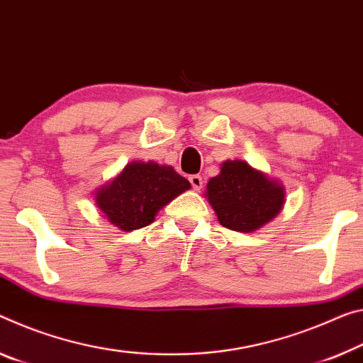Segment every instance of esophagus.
Wrapping results in <instances>:
<instances>
[{"instance_id":"1","label":"esophagus","mask_w":363,"mask_h":363,"mask_svg":"<svg viewBox=\"0 0 363 363\" xmlns=\"http://www.w3.org/2000/svg\"><path fill=\"white\" fill-rule=\"evenodd\" d=\"M189 181H191V186H192L194 191H200V189H202V186H203L202 176H199V174L189 176Z\"/></svg>"}]
</instances>
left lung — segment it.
Wrapping results in <instances>:
<instances>
[{
	"mask_svg": "<svg viewBox=\"0 0 363 363\" xmlns=\"http://www.w3.org/2000/svg\"><path fill=\"white\" fill-rule=\"evenodd\" d=\"M206 197L218 221L231 231L250 233L278 215L284 189L245 161H224L220 176L211 177Z\"/></svg>",
	"mask_w": 363,
	"mask_h": 363,
	"instance_id": "left-lung-1",
	"label": "left lung"
}]
</instances>
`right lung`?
<instances>
[{
	"instance_id": "add662e5",
	"label": "right lung",
	"mask_w": 363,
	"mask_h": 363,
	"mask_svg": "<svg viewBox=\"0 0 363 363\" xmlns=\"http://www.w3.org/2000/svg\"><path fill=\"white\" fill-rule=\"evenodd\" d=\"M191 189V182L171 168L153 161L128 164L109 186L96 194V205L109 223L134 231L153 223L158 210Z\"/></svg>"
}]
</instances>
